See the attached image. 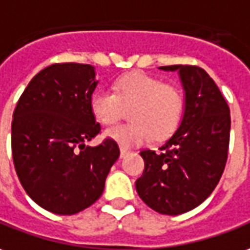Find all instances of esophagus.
I'll return each mask as SVG.
<instances>
[{"label":"esophagus","mask_w":250,"mask_h":250,"mask_svg":"<svg viewBox=\"0 0 250 250\" xmlns=\"http://www.w3.org/2000/svg\"><path fill=\"white\" fill-rule=\"evenodd\" d=\"M129 154L128 149H125V148H121V158H125L126 155Z\"/></svg>","instance_id":"obj_1"}]
</instances>
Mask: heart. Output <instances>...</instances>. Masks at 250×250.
Wrapping results in <instances>:
<instances>
[{
    "label": "heart",
    "instance_id": "b5f03b06",
    "mask_svg": "<svg viewBox=\"0 0 250 250\" xmlns=\"http://www.w3.org/2000/svg\"><path fill=\"white\" fill-rule=\"evenodd\" d=\"M91 111L98 121L110 126L121 118L122 106H133L129 118L133 122L107 129L104 136L122 148L142 146L155 139H166L178 128L184 110V98L173 85L158 77L136 72L124 76L114 84V91L96 89L91 96Z\"/></svg>",
    "mask_w": 250,
    "mask_h": 250
}]
</instances>
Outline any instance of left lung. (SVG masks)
Wrapping results in <instances>:
<instances>
[{"label":"left lung","mask_w":250,"mask_h":250,"mask_svg":"<svg viewBox=\"0 0 250 250\" xmlns=\"http://www.w3.org/2000/svg\"><path fill=\"white\" fill-rule=\"evenodd\" d=\"M159 69L180 76L184 114L161 152H140L146 167L136 190L156 212L180 215L200 206L219 182L227 161L230 108L204 69L189 65Z\"/></svg>","instance_id":"left-lung-1"}]
</instances>
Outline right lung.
Wrapping results in <instances>:
<instances>
[{
    "mask_svg": "<svg viewBox=\"0 0 250 250\" xmlns=\"http://www.w3.org/2000/svg\"><path fill=\"white\" fill-rule=\"evenodd\" d=\"M98 83L92 65L54 63L31 80L15 108L17 177L31 199L53 214L73 215L92 206L120 156L111 139L85 144L101 132L89 106Z\"/></svg>",
    "mask_w": 250,
    "mask_h": 250,
    "instance_id": "1",
    "label": "right lung"
}]
</instances>
